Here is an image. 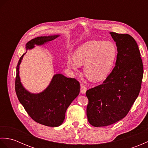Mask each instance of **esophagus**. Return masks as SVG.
I'll return each instance as SVG.
<instances>
[{
	"label": "esophagus",
	"instance_id": "obj_1",
	"mask_svg": "<svg viewBox=\"0 0 148 148\" xmlns=\"http://www.w3.org/2000/svg\"><path fill=\"white\" fill-rule=\"evenodd\" d=\"M86 87L84 85V84H81V93H85L86 92Z\"/></svg>",
	"mask_w": 148,
	"mask_h": 148
}]
</instances>
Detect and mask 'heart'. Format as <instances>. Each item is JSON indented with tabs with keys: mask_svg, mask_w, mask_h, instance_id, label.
Returning a JSON list of instances; mask_svg holds the SVG:
<instances>
[{
	"mask_svg": "<svg viewBox=\"0 0 148 148\" xmlns=\"http://www.w3.org/2000/svg\"><path fill=\"white\" fill-rule=\"evenodd\" d=\"M118 51L114 43L109 40H92L78 48L74 59L68 58L69 67L76 70L84 65V72L90 80L99 82L106 79L114 66Z\"/></svg>",
	"mask_w": 148,
	"mask_h": 148,
	"instance_id": "b5f03b06",
	"label": "heart"
}]
</instances>
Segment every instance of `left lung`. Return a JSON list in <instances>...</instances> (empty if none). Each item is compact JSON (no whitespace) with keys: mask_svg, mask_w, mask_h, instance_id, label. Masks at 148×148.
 I'll return each instance as SVG.
<instances>
[{"mask_svg":"<svg viewBox=\"0 0 148 148\" xmlns=\"http://www.w3.org/2000/svg\"><path fill=\"white\" fill-rule=\"evenodd\" d=\"M110 34L117 46L115 67L102 84L86 92L88 120L95 127L108 126L127 116L139 95L143 77V61L135 39L129 34Z\"/></svg>","mask_w":148,"mask_h":148,"instance_id":"left-lung-1","label":"left lung"}]
</instances>
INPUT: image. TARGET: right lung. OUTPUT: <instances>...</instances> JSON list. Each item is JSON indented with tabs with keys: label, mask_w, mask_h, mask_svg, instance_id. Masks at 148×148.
Instances as JSON below:
<instances>
[{
	"label": "right lung",
	"mask_w": 148,
	"mask_h": 148,
	"mask_svg": "<svg viewBox=\"0 0 148 148\" xmlns=\"http://www.w3.org/2000/svg\"><path fill=\"white\" fill-rule=\"evenodd\" d=\"M59 35L38 37L28 42L26 49L34 48L54 40ZM25 53L19 60L16 66L15 91L19 101L31 118L48 127H58L62 124L65 112L71 102L79 95V82L74 78L67 77L61 74L54 75L47 88L41 93L34 94L24 88L19 76V66Z\"/></svg>",
	"instance_id": "obj_1"
}]
</instances>
